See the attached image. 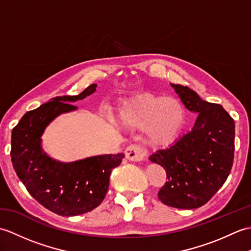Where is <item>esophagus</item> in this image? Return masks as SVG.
Segmentation results:
<instances>
[{"mask_svg":"<svg viewBox=\"0 0 251 251\" xmlns=\"http://www.w3.org/2000/svg\"><path fill=\"white\" fill-rule=\"evenodd\" d=\"M125 156H126L127 159H129V161L140 162V161H143V159L146 158L147 152H146L145 149H142L139 146L131 145V146L126 148Z\"/></svg>","mask_w":251,"mask_h":251,"instance_id":"34e87169","label":"esophagus"}]
</instances>
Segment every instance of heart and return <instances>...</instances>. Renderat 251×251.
Here are the masks:
<instances>
[{
	"mask_svg": "<svg viewBox=\"0 0 251 251\" xmlns=\"http://www.w3.org/2000/svg\"><path fill=\"white\" fill-rule=\"evenodd\" d=\"M121 116L127 126L148 128L149 140L162 145L180 134L185 121V108L177 98L143 94L128 101Z\"/></svg>",
	"mask_w": 251,
	"mask_h": 251,
	"instance_id": "1",
	"label": "heart"
}]
</instances>
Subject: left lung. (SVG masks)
<instances>
[{"label": "left lung", "instance_id": "8db88e82", "mask_svg": "<svg viewBox=\"0 0 251 251\" xmlns=\"http://www.w3.org/2000/svg\"><path fill=\"white\" fill-rule=\"evenodd\" d=\"M170 85L185 108L199 115L190 132L149 158L167 174L168 181L158 191L161 201L195 209L217 193L231 173L235 124L222 105L204 101L186 86Z\"/></svg>", "mask_w": 251, "mask_h": 251}]
</instances>
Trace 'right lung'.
<instances>
[{"label":"right lung","mask_w":251,"mask_h":251,"mask_svg":"<svg viewBox=\"0 0 251 251\" xmlns=\"http://www.w3.org/2000/svg\"><path fill=\"white\" fill-rule=\"evenodd\" d=\"M92 84L77 96L55 97L26 112L12 131L13 166L31 196L59 216H77L92 211L103 201L112 169L124 154L92 156L72 163L52 159L42 149L41 137L58 115L75 111L70 104L96 92Z\"/></svg>","instance_id":"obj_1"}]
</instances>
